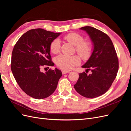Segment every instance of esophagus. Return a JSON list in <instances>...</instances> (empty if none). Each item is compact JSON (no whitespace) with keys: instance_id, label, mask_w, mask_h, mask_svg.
Returning a JSON list of instances; mask_svg holds the SVG:
<instances>
[{"instance_id":"esophagus-1","label":"esophagus","mask_w":131,"mask_h":131,"mask_svg":"<svg viewBox=\"0 0 131 131\" xmlns=\"http://www.w3.org/2000/svg\"><path fill=\"white\" fill-rule=\"evenodd\" d=\"M62 73L63 74H66L67 73H69V71H66V70H62Z\"/></svg>"}]
</instances>
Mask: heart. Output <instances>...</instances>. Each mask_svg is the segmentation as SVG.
<instances>
[{"label": "heart", "mask_w": 131, "mask_h": 131, "mask_svg": "<svg viewBox=\"0 0 131 131\" xmlns=\"http://www.w3.org/2000/svg\"><path fill=\"white\" fill-rule=\"evenodd\" d=\"M64 39L75 46L77 52L84 60H88L91 57L93 51V43L91 40H84V38L82 35L75 32L67 34L64 37ZM50 50L54 54L59 52L61 41L59 39H55L51 41ZM54 61L59 68L66 71L73 69L80 62V58L77 56H69L65 54H60L57 56L55 58Z\"/></svg>", "instance_id": "1"}]
</instances>
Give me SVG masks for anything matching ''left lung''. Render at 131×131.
Returning a JSON list of instances; mask_svg holds the SVG:
<instances>
[{"label": "left lung", "instance_id": "8db88e82", "mask_svg": "<svg viewBox=\"0 0 131 131\" xmlns=\"http://www.w3.org/2000/svg\"><path fill=\"white\" fill-rule=\"evenodd\" d=\"M88 33L94 48L91 57L82 67L91 71L79 74L74 89L81 96L94 98L108 91L116 78L118 60L115 47L109 37L95 28L86 26L80 28Z\"/></svg>", "mask_w": 131, "mask_h": 131}]
</instances>
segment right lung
Segmentation results:
<instances>
[{"mask_svg": "<svg viewBox=\"0 0 131 131\" xmlns=\"http://www.w3.org/2000/svg\"><path fill=\"white\" fill-rule=\"evenodd\" d=\"M60 34L41 28L31 29L23 34L15 45L11 71L22 90L34 98L40 100L52 94L62 77L61 71L57 68L47 70L45 73L41 70L42 67L54 66L50 45Z\"/></svg>", "mask_w": 131, "mask_h": 131, "instance_id": "1", "label": "right lung"}]
</instances>
